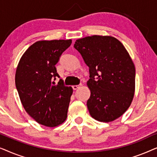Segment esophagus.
Wrapping results in <instances>:
<instances>
[{
  "instance_id": "1",
  "label": "esophagus",
  "mask_w": 157,
  "mask_h": 157,
  "mask_svg": "<svg viewBox=\"0 0 157 157\" xmlns=\"http://www.w3.org/2000/svg\"><path fill=\"white\" fill-rule=\"evenodd\" d=\"M80 86L81 85H74V86H73L72 88L74 90H76V89H78L79 87H80Z\"/></svg>"
}]
</instances>
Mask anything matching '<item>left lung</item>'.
<instances>
[{"instance_id": "8db88e82", "label": "left lung", "mask_w": 157, "mask_h": 157, "mask_svg": "<svg viewBox=\"0 0 157 157\" xmlns=\"http://www.w3.org/2000/svg\"><path fill=\"white\" fill-rule=\"evenodd\" d=\"M74 48L89 68L90 115L98 121H114L125 113L134 96L135 66L128 51L109 36L80 38Z\"/></svg>"}]
</instances>
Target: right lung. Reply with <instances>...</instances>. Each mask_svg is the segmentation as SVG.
I'll return each instance as SVG.
<instances>
[{
	"mask_svg": "<svg viewBox=\"0 0 157 157\" xmlns=\"http://www.w3.org/2000/svg\"><path fill=\"white\" fill-rule=\"evenodd\" d=\"M69 40H39L23 53L17 66L15 81L21 104L38 124L54 127L66 121L73 89L63 85L55 65Z\"/></svg>",
	"mask_w": 157,
	"mask_h": 157,
	"instance_id": "1",
	"label": "right lung"
}]
</instances>
